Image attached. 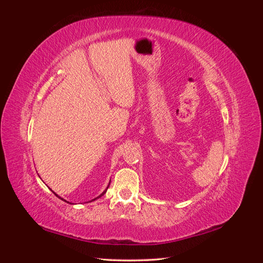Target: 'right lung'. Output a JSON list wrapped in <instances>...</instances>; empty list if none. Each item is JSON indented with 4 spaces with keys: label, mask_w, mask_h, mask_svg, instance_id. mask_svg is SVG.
Listing matches in <instances>:
<instances>
[{
    "label": "right lung",
    "mask_w": 263,
    "mask_h": 263,
    "mask_svg": "<svg viewBox=\"0 0 263 263\" xmlns=\"http://www.w3.org/2000/svg\"><path fill=\"white\" fill-rule=\"evenodd\" d=\"M109 183H110V182H109ZM108 185H109V184H108ZM108 185H107V187H106V190H105V191H104V192H103V193H102V194H101V195H99V196H98V197H95V198H93V200H92V201H95V200H97V198H99V197H101V196H102V195H104V194H105V193H106V191H107V189H108ZM52 192H53V191H52ZM53 193H54V192H53ZM54 195H57V194H55V193H54ZM57 196H58V197H59V198H60V200H62V201H65V202H67V201H66V200H63V198H61V197H60V196H59V195H57ZM92 201H90V202H92ZM67 203H68V202H67Z\"/></svg>",
    "instance_id": "add662e5"
}]
</instances>
